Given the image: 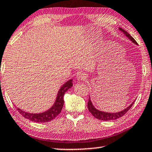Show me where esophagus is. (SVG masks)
<instances>
[{
    "label": "esophagus",
    "instance_id": "obj_1",
    "mask_svg": "<svg viewBox=\"0 0 152 152\" xmlns=\"http://www.w3.org/2000/svg\"><path fill=\"white\" fill-rule=\"evenodd\" d=\"M77 79L78 81H85L87 79V75L85 73L83 72H80V73H78L77 75Z\"/></svg>",
    "mask_w": 152,
    "mask_h": 152
}]
</instances>
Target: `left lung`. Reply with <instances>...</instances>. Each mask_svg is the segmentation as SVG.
Here are the masks:
<instances>
[{"label":"left lung","instance_id":"8db88e82","mask_svg":"<svg viewBox=\"0 0 152 152\" xmlns=\"http://www.w3.org/2000/svg\"><path fill=\"white\" fill-rule=\"evenodd\" d=\"M119 29L121 32H123L125 35H126L129 39L131 40L132 42H134V43H135V45H137V42L135 41V40L133 38V37L130 35V34L127 33V31L124 30V29L121 28H119ZM134 102H135V101L129 106V107H127L126 109H125V110H124L123 111H119V112L108 113V112H104V111H102L97 110V109L94 107V105H93L91 99H90V97H89L88 103H87V107H88L89 112L91 113L93 115V116L95 117V118L100 119V120H103V121L115 120V119H118L119 118H121V117L124 116L125 114L127 113V111H129V109L132 107V105H134Z\"/></svg>","mask_w":152,"mask_h":152}]
</instances>
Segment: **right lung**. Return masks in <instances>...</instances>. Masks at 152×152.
Listing matches in <instances>:
<instances>
[{"label":"right lung","mask_w":152,"mask_h":152,"mask_svg":"<svg viewBox=\"0 0 152 152\" xmlns=\"http://www.w3.org/2000/svg\"><path fill=\"white\" fill-rule=\"evenodd\" d=\"M72 81H73V79H70V80L66 81L65 84L63 85V86L61 87L59 91L58 92L55 103L49 110L45 111V112L40 113H30L26 112V111H24L21 110L20 109L17 107L18 111L24 118L34 122L44 123V122L51 121L52 119H55L61 113L64 104V95H65V92L69 89H70L73 86Z\"/></svg>","instance_id":"add662e5"}]
</instances>
